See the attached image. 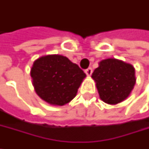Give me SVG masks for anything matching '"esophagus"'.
Returning <instances> with one entry per match:
<instances>
[{
	"label": "esophagus",
	"instance_id": "34e87169",
	"mask_svg": "<svg viewBox=\"0 0 149 149\" xmlns=\"http://www.w3.org/2000/svg\"><path fill=\"white\" fill-rule=\"evenodd\" d=\"M92 72H93V70H92L91 68H87V69L85 70V73H86V74H87L88 76H90V75L92 74Z\"/></svg>",
	"mask_w": 149,
	"mask_h": 149
}]
</instances>
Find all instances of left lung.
Here are the masks:
<instances>
[{"instance_id":"left-lung-1","label":"left lung","mask_w":149,"mask_h":149,"mask_svg":"<svg viewBox=\"0 0 149 149\" xmlns=\"http://www.w3.org/2000/svg\"><path fill=\"white\" fill-rule=\"evenodd\" d=\"M91 77L104 103L117 104L125 100L135 85V69L129 63L109 58L101 61Z\"/></svg>"}]
</instances>
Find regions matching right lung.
<instances>
[{"label": "right lung", "instance_id": "1", "mask_svg": "<svg viewBox=\"0 0 149 149\" xmlns=\"http://www.w3.org/2000/svg\"><path fill=\"white\" fill-rule=\"evenodd\" d=\"M31 76L38 96L52 105L62 106L76 96L85 73L67 57L51 54L37 59Z\"/></svg>", "mask_w": 149, "mask_h": 149}]
</instances>
